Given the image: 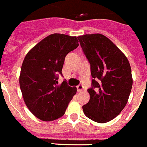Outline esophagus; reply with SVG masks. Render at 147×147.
<instances>
[{"label": "esophagus", "instance_id": "34e87169", "mask_svg": "<svg viewBox=\"0 0 147 147\" xmlns=\"http://www.w3.org/2000/svg\"><path fill=\"white\" fill-rule=\"evenodd\" d=\"M83 90H84V87H83L82 85L77 86V91L79 92V93H80V92H82Z\"/></svg>", "mask_w": 147, "mask_h": 147}]
</instances>
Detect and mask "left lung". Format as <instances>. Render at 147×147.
<instances>
[{
	"label": "left lung",
	"mask_w": 147,
	"mask_h": 147,
	"mask_svg": "<svg viewBox=\"0 0 147 147\" xmlns=\"http://www.w3.org/2000/svg\"><path fill=\"white\" fill-rule=\"evenodd\" d=\"M90 64L92 88L89 102L82 106L87 117L98 123L115 119L126 106L132 86V71L127 57L101 34L79 36Z\"/></svg>",
	"instance_id": "obj_1"
}]
</instances>
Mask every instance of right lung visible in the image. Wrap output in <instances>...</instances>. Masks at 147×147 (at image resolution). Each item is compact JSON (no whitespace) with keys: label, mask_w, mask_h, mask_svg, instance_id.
<instances>
[{"label":"right lung","mask_w":147,"mask_h":147,"mask_svg":"<svg viewBox=\"0 0 147 147\" xmlns=\"http://www.w3.org/2000/svg\"><path fill=\"white\" fill-rule=\"evenodd\" d=\"M76 37L52 34L45 37L27 53L20 70V90L26 105L32 114L43 121L64 115L76 94V87L65 81L58 84L65 58L79 45Z\"/></svg>","instance_id":"add662e5"}]
</instances>
